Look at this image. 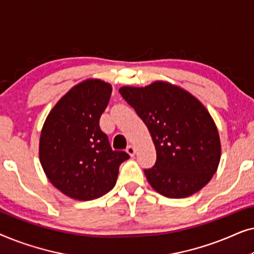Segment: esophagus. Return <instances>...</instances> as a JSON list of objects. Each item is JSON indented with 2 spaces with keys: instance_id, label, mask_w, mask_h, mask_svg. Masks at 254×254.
Returning a JSON list of instances; mask_svg holds the SVG:
<instances>
[{
  "instance_id": "obj_1",
  "label": "esophagus",
  "mask_w": 254,
  "mask_h": 254,
  "mask_svg": "<svg viewBox=\"0 0 254 254\" xmlns=\"http://www.w3.org/2000/svg\"><path fill=\"white\" fill-rule=\"evenodd\" d=\"M126 151H127L128 154H129L130 156H134V155H135V147H134V145L129 144V145H128V147H127Z\"/></svg>"
}]
</instances>
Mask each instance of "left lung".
I'll return each instance as SVG.
<instances>
[{
	"mask_svg": "<svg viewBox=\"0 0 254 254\" xmlns=\"http://www.w3.org/2000/svg\"><path fill=\"white\" fill-rule=\"evenodd\" d=\"M119 92L154 141L156 163L144 169L152 189L179 199L207 185L220 163L221 142L206 107L185 90L165 82L145 88L123 86Z\"/></svg>",
	"mask_w": 254,
	"mask_h": 254,
	"instance_id": "obj_1",
	"label": "left lung"
}]
</instances>
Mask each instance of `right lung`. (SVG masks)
<instances>
[{
  "mask_svg": "<svg viewBox=\"0 0 254 254\" xmlns=\"http://www.w3.org/2000/svg\"><path fill=\"white\" fill-rule=\"evenodd\" d=\"M112 88L86 79L62 97L48 114L40 135L39 157L50 182L65 195L88 201L116 185L119 166L129 158L113 150L99 120Z\"/></svg>",
  "mask_w": 254,
  "mask_h": 254,
  "instance_id": "right-lung-1",
  "label": "right lung"
}]
</instances>
